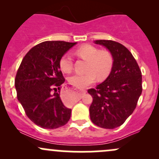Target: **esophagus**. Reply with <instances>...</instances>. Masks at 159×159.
Instances as JSON below:
<instances>
[{
	"mask_svg": "<svg viewBox=\"0 0 159 159\" xmlns=\"http://www.w3.org/2000/svg\"><path fill=\"white\" fill-rule=\"evenodd\" d=\"M85 93L86 91L84 90H81V91H78V92H76L73 89L69 88V89H65L61 93V98L64 102L72 103V102H75L78 98H81V96Z\"/></svg>",
	"mask_w": 159,
	"mask_h": 159,
	"instance_id": "34e87169",
	"label": "esophagus"
}]
</instances>
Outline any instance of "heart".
Wrapping results in <instances>:
<instances>
[{
	"label": "heart",
	"instance_id": "heart-1",
	"mask_svg": "<svg viewBox=\"0 0 159 159\" xmlns=\"http://www.w3.org/2000/svg\"><path fill=\"white\" fill-rule=\"evenodd\" d=\"M78 55L88 60L86 70L84 74L75 73L68 77V82L77 88H84L93 84L96 80H104L109 75L114 65V57L107 50H100L96 46L86 44L76 50ZM60 68L68 73L73 68V60L69 53H65L59 61Z\"/></svg>",
	"mask_w": 159,
	"mask_h": 159
}]
</instances>
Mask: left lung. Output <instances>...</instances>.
I'll use <instances>...</instances> for the list:
<instances>
[{"label": "left lung", "instance_id": "8db88e82", "mask_svg": "<svg viewBox=\"0 0 159 159\" xmlns=\"http://www.w3.org/2000/svg\"><path fill=\"white\" fill-rule=\"evenodd\" d=\"M110 51L114 65L104 82L90 89L92 96L90 118L97 126L113 129L124 124L137 106L142 91V71L127 48L111 40H98Z\"/></svg>", "mask_w": 159, "mask_h": 159}]
</instances>
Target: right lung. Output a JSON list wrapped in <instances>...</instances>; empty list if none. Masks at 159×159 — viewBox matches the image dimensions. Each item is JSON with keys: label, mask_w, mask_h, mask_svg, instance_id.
Segmentation results:
<instances>
[{"label": "right lung", "mask_w": 159, "mask_h": 159, "mask_svg": "<svg viewBox=\"0 0 159 159\" xmlns=\"http://www.w3.org/2000/svg\"><path fill=\"white\" fill-rule=\"evenodd\" d=\"M75 44L54 41L37 44L24 57L16 74L17 99L28 118L43 129H57L70 118L71 109L64 105L58 93L65 80L59 61Z\"/></svg>", "instance_id": "add662e5"}]
</instances>
